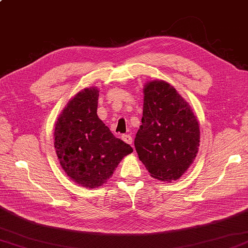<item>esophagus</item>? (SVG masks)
Instances as JSON below:
<instances>
[{
	"mask_svg": "<svg viewBox=\"0 0 248 248\" xmlns=\"http://www.w3.org/2000/svg\"><path fill=\"white\" fill-rule=\"evenodd\" d=\"M121 139H123L124 143H127L129 145H132V143H133V139L130 134H124L123 136H121Z\"/></svg>",
	"mask_w": 248,
	"mask_h": 248,
	"instance_id": "esophagus-1",
	"label": "esophagus"
}]
</instances>
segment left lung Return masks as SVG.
Masks as SVG:
<instances>
[{
	"label": "left lung",
	"instance_id": "obj_1",
	"mask_svg": "<svg viewBox=\"0 0 248 248\" xmlns=\"http://www.w3.org/2000/svg\"><path fill=\"white\" fill-rule=\"evenodd\" d=\"M141 124L134 145L150 176L171 182L193 164L200 130L192 108L176 88L163 80L145 84Z\"/></svg>",
	"mask_w": 248,
	"mask_h": 248
}]
</instances>
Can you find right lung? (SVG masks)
I'll return each mask as SVG.
<instances>
[{"label":"right lung","mask_w":248,"mask_h":248,"mask_svg":"<svg viewBox=\"0 0 248 248\" xmlns=\"http://www.w3.org/2000/svg\"><path fill=\"white\" fill-rule=\"evenodd\" d=\"M98 98L97 87L82 89L68 101L54 129L62 168L72 181L89 188L108 182L120 161L133 151L98 117Z\"/></svg>","instance_id":"1"}]
</instances>
